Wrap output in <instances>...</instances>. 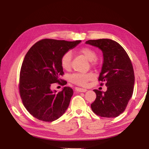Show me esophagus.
<instances>
[{
  "mask_svg": "<svg viewBox=\"0 0 149 149\" xmlns=\"http://www.w3.org/2000/svg\"><path fill=\"white\" fill-rule=\"evenodd\" d=\"M75 90L78 92H81V93H85L87 91V89H83V88H79V87H76Z\"/></svg>",
  "mask_w": 149,
  "mask_h": 149,
  "instance_id": "esophagus-1",
  "label": "esophagus"
}]
</instances>
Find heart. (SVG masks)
<instances>
[{"label": "heart", "instance_id": "1", "mask_svg": "<svg viewBox=\"0 0 149 149\" xmlns=\"http://www.w3.org/2000/svg\"><path fill=\"white\" fill-rule=\"evenodd\" d=\"M80 53L89 62H93L96 59L97 54L96 51L90 47H85L80 50ZM72 53L71 51H68L63 54L61 58V65L65 70H69L71 67ZM94 76L91 73L82 74L76 73L71 76L70 80L71 82L79 86H86L88 81L93 79Z\"/></svg>", "mask_w": 149, "mask_h": 149}]
</instances>
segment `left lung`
<instances>
[{"label":"left lung","instance_id":"obj_1","mask_svg":"<svg viewBox=\"0 0 149 149\" xmlns=\"http://www.w3.org/2000/svg\"><path fill=\"white\" fill-rule=\"evenodd\" d=\"M86 44L102 51L104 62L98 80L107 87L105 92L93 90L96 98L91 107L100 116L116 118L125 111L134 91L135 78L131 61L121 45L111 39L89 40Z\"/></svg>","mask_w":149,"mask_h":149}]
</instances>
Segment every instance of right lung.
<instances>
[{"mask_svg":"<svg viewBox=\"0 0 149 149\" xmlns=\"http://www.w3.org/2000/svg\"><path fill=\"white\" fill-rule=\"evenodd\" d=\"M81 40L69 42L44 39L30 48L24 57L20 72L19 91L22 103L33 116L44 121H53L65 113L73 91L64 87L52 91V84L61 79L63 54L73 49Z\"/></svg>","mask_w":149,"mask_h":149,"instance_id":"1","label":"right lung"}]
</instances>
